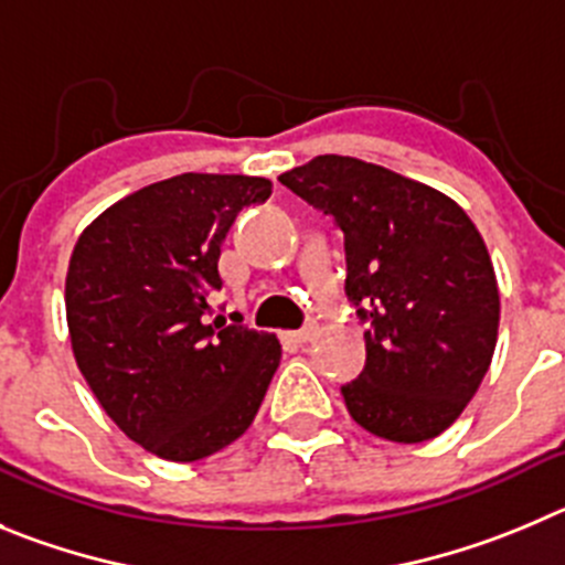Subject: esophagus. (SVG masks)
Returning a JSON list of instances; mask_svg holds the SVG:
<instances>
[{"label":"esophagus","mask_w":565,"mask_h":565,"mask_svg":"<svg viewBox=\"0 0 565 565\" xmlns=\"http://www.w3.org/2000/svg\"><path fill=\"white\" fill-rule=\"evenodd\" d=\"M312 334H315V329H298V331H287V340L289 342H295V345H300V342H309L312 340Z\"/></svg>","instance_id":"esophagus-1"}]
</instances>
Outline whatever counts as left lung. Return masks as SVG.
<instances>
[{"label":"left lung","instance_id":"8db88e82","mask_svg":"<svg viewBox=\"0 0 565 565\" xmlns=\"http://www.w3.org/2000/svg\"><path fill=\"white\" fill-rule=\"evenodd\" d=\"M278 181L345 236V295L367 323L365 367L342 384L351 418L393 443L449 429L490 367L499 287L466 211L426 183L351 156Z\"/></svg>","mask_w":565,"mask_h":565}]
</instances>
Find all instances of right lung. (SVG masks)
Segmentation results:
<instances>
[{"label":"right lung","mask_w":565,"mask_h":565,"mask_svg":"<svg viewBox=\"0 0 565 565\" xmlns=\"http://www.w3.org/2000/svg\"><path fill=\"white\" fill-rule=\"evenodd\" d=\"M267 178L183 172L103 211L66 273L77 367L130 440L194 462L245 435L281 362L276 334L209 323L223 239Z\"/></svg>","instance_id":"1"}]
</instances>
